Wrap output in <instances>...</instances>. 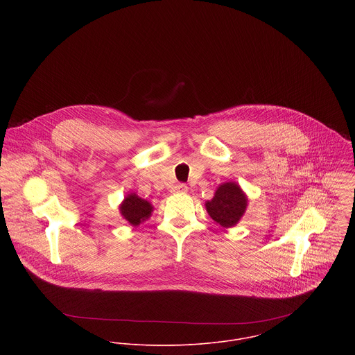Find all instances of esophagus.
Listing matches in <instances>:
<instances>
[{
    "label": "esophagus",
    "instance_id": "34e87169",
    "mask_svg": "<svg viewBox=\"0 0 355 355\" xmlns=\"http://www.w3.org/2000/svg\"><path fill=\"white\" fill-rule=\"evenodd\" d=\"M172 193H175V194H178V193H187V186L186 184H175L173 187H172Z\"/></svg>",
    "mask_w": 355,
    "mask_h": 355
}]
</instances>
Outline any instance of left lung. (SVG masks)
I'll use <instances>...</instances> for the list:
<instances>
[{
	"mask_svg": "<svg viewBox=\"0 0 355 355\" xmlns=\"http://www.w3.org/2000/svg\"><path fill=\"white\" fill-rule=\"evenodd\" d=\"M249 198L236 182L221 183L213 198L205 202L207 214L224 228L235 227L246 213Z\"/></svg>",
	"mask_w": 355,
	"mask_h": 355,
	"instance_id": "left-lung-1",
	"label": "left lung"
}]
</instances>
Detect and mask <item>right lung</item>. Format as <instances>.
Masks as SVG:
<instances>
[{"instance_id":"1","label":"right lung","mask_w":355,"mask_h":355,"mask_svg":"<svg viewBox=\"0 0 355 355\" xmlns=\"http://www.w3.org/2000/svg\"><path fill=\"white\" fill-rule=\"evenodd\" d=\"M153 205L137 196L135 193H130L124 197V200L119 205V211L121 217L128 221L132 227H138L144 221L149 220L152 216Z\"/></svg>"}]
</instances>
